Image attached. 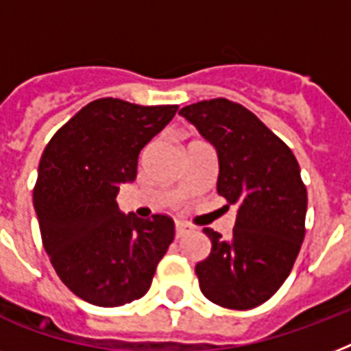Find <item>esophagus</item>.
Here are the masks:
<instances>
[{
    "label": "esophagus",
    "instance_id": "1",
    "mask_svg": "<svg viewBox=\"0 0 351 351\" xmlns=\"http://www.w3.org/2000/svg\"><path fill=\"white\" fill-rule=\"evenodd\" d=\"M176 239H182V237H184V234H187L189 233V226L187 224H184V222H176Z\"/></svg>",
    "mask_w": 351,
    "mask_h": 351
}]
</instances>
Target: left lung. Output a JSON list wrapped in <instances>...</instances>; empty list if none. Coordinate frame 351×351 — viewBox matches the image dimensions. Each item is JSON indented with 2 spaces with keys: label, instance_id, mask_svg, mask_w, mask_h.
<instances>
[{
  "label": "left lung",
  "instance_id": "obj_1",
  "mask_svg": "<svg viewBox=\"0 0 351 351\" xmlns=\"http://www.w3.org/2000/svg\"><path fill=\"white\" fill-rule=\"evenodd\" d=\"M219 154L217 193L237 204L228 240L211 228V253L195 273L202 293L230 310H251L275 295L304 240L308 193L291 149L240 104L213 98L182 107Z\"/></svg>",
  "mask_w": 351,
  "mask_h": 351
}]
</instances>
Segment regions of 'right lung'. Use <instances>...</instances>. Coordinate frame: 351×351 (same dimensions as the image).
<instances>
[{
	"mask_svg": "<svg viewBox=\"0 0 351 351\" xmlns=\"http://www.w3.org/2000/svg\"><path fill=\"white\" fill-rule=\"evenodd\" d=\"M176 109L100 98L60 127L41 154L32 200L43 247L85 302L112 308L143 297L175 239L171 217L120 213L117 195Z\"/></svg>",
	"mask_w": 351,
	"mask_h": 351,
	"instance_id": "obj_1",
	"label": "right lung"
}]
</instances>
